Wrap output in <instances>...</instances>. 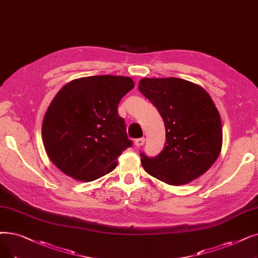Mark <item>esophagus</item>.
Returning a JSON list of instances; mask_svg holds the SVG:
<instances>
[{"label":"esophagus","mask_w":258,"mask_h":258,"mask_svg":"<svg viewBox=\"0 0 258 258\" xmlns=\"http://www.w3.org/2000/svg\"><path fill=\"white\" fill-rule=\"evenodd\" d=\"M144 142H145L144 138H138V139L135 140V145L139 148V147H142V145L144 144Z\"/></svg>","instance_id":"obj_1"}]
</instances>
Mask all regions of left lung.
<instances>
[{
    "label": "left lung",
    "instance_id": "obj_1",
    "mask_svg": "<svg viewBox=\"0 0 258 258\" xmlns=\"http://www.w3.org/2000/svg\"><path fill=\"white\" fill-rule=\"evenodd\" d=\"M138 88L158 109L165 125L160 154H140L145 172L171 185L186 184L205 174L222 144L220 116L210 95L179 78H144Z\"/></svg>",
    "mask_w": 258,
    "mask_h": 258
}]
</instances>
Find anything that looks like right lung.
I'll return each mask as SVG.
<instances>
[{
    "label": "right lung",
    "instance_id": "right-lung-1",
    "mask_svg": "<svg viewBox=\"0 0 258 258\" xmlns=\"http://www.w3.org/2000/svg\"><path fill=\"white\" fill-rule=\"evenodd\" d=\"M134 81L121 76H92L64 85L42 124L49 159L76 180L93 181L113 171L132 140L118 114L120 100Z\"/></svg>",
    "mask_w": 258,
    "mask_h": 258
}]
</instances>
